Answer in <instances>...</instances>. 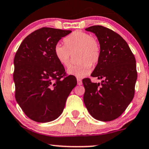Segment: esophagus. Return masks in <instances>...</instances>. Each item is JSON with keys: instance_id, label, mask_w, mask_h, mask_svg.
<instances>
[{"instance_id": "34e87169", "label": "esophagus", "mask_w": 149, "mask_h": 149, "mask_svg": "<svg viewBox=\"0 0 149 149\" xmlns=\"http://www.w3.org/2000/svg\"><path fill=\"white\" fill-rule=\"evenodd\" d=\"M77 83H78V85H81L82 84V80H80V79H79V78H78V79H77Z\"/></svg>"}]
</instances>
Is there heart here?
Returning a JSON list of instances; mask_svg holds the SVG:
<instances>
[{
	"label": "heart",
	"instance_id": "1",
	"mask_svg": "<svg viewBox=\"0 0 149 149\" xmlns=\"http://www.w3.org/2000/svg\"><path fill=\"white\" fill-rule=\"evenodd\" d=\"M65 46L57 44L54 54L60 63L64 67H69L71 54L76 53L78 62L67 70L68 74L78 78L87 76L90 72L91 65L98 62L101 55V46L96 39L81 30H76L64 39Z\"/></svg>",
	"mask_w": 149,
	"mask_h": 149
}]
</instances>
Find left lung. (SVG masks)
<instances>
[{
    "instance_id": "1",
    "label": "left lung",
    "mask_w": 149,
    "mask_h": 149,
    "mask_svg": "<svg viewBox=\"0 0 149 149\" xmlns=\"http://www.w3.org/2000/svg\"><path fill=\"white\" fill-rule=\"evenodd\" d=\"M85 30L95 34L101 55L91 76L103 79L101 84L82 80L84 103L89 114L101 121L121 115L132 101L137 78L136 60L128 44L119 34L101 26Z\"/></svg>"
}]
</instances>
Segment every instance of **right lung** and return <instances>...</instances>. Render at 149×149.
Wrapping results in <instances>:
<instances>
[{
	"label": "right lung",
	"instance_id": "1",
	"mask_svg": "<svg viewBox=\"0 0 149 149\" xmlns=\"http://www.w3.org/2000/svg\"><path fill=\"white\" fill-rule=\"evenodd\" d=\"M71 30L42 28L27 36L14 60L15 98L28 117L39 123L56 119L77 85L76 77L62 78L65 70L54 54L55 46Z\"/></svg>",
	"mask_w": 149,
	"mask_h": 149
}]
</instances>
